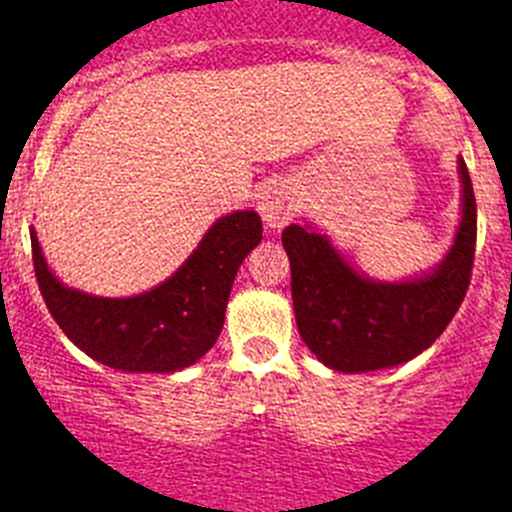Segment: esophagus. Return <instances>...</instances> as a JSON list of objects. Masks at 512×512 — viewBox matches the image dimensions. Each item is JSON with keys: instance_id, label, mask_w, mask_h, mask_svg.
Segmentation results:
<instances>
[{"instance_id": "1", "label": "esophagus", "mask_w": 512, "mask_h": 512, "mask_svg": "<svg viewBox=\"0 0 512 512\" xmlns=\"http://www.w3.org/2000/svg\"><path fill=\"white\" fill-rule=\"evenodd\" d=\"M260 213L270 227H282L297 215V198L294 190L285 183L267 185L260 195Z\"/></svg>"}]
</instances>
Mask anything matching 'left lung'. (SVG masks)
<instances>
[{
  "instance_id": "left-lung-1",
  "label": "left lung",
  "mask_w": 512,
  "mask_h": 512,
  "mask_svg": "<svg viewBox=\"0 0 512 512\" xmlns=\"http://www.w3.org/2000/svg\"><path fill=\"white\" fill-rule=\"evenodd\" d=\"M463 218L441 265L406 282H376L344 262L327 235L302 225L282 232L292 267V302L304 344L344 374L404 364L451 324L471 285L476 257V195L458 158Z\"/></svg>"
}]
</instances>
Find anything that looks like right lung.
Instances as JSON below:
<instances>
[{
    "instance_id": "right-lung-1",
    "label": "right lung",
    "mask_w": 512,
    "mask_h": 512,
    "mask_svg": "<svg viewBox=\"0 0 512 512\" xmlns=\"http://www.w3.org/2000/svg\"><path fill=\"white\" fill-rule=\"evenodd\" d=\"M262 240L255 210L225 215L193 255L151 292L108 299L61 285L46 267L32 227V260L41 297L61 332L101 364L170 374L195 364L218 342L227 297L242 260Z\"/></svg>"
}]
</instances>
